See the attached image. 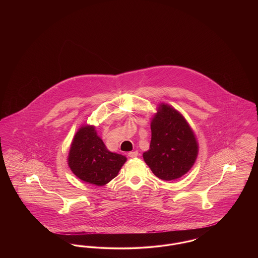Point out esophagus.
Instances as JSON below:
<instances>
[{"label": "esophagus", "instance_id": "obj_1", "mask_svg": "<svg viewBox=\"0 0 258 258\" xmlns=\"http://www.w3.org/2000/svg\"><path fill=\"white\" fill-rule=\"evenodd\" d=\"M127 156H128L130 158L134 159V158H136V157L138 156V152H137V151H134V152H130V153L127 154Z\"/></svg>", "mask_w": 258, "mask_h": 258}]
</instances>
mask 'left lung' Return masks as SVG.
<instances>
[{
  "instance_id": "obj_1",
  "label": "left lung",
  "mask_w": 258,
  "mask_h": 258,
  "mask_svg": "<svg viewBox=\"0 0 258 258\" xmlns=\"http://www.w3.org/2000/svg\"><path fill=\"white\" fill-rule=\"evenodd\" d=\"M150 149L143 159L163 181L181 178L192 167L198 154L194 131L179 111L160 103L151 122Z\"/></svg>"
}]
</instances>
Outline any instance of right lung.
I'll return each instance as SVG.
<instances>
[{"label":"right lung","mask_w":258,"mask_h":258,"mask_svg":"<svg viewBox=\"0 0 258 258\" xmlns=\"http://www.w3.org/2000/svg\"><path fill=\"white\" fill-rule=\"evenodd\" d=\"M126 158L107 150L94 125H82L72 142L68 163L80 180L104 185L120 171Z\"/></svg>","instance_id":"right-lung-1"}]
</instances>
